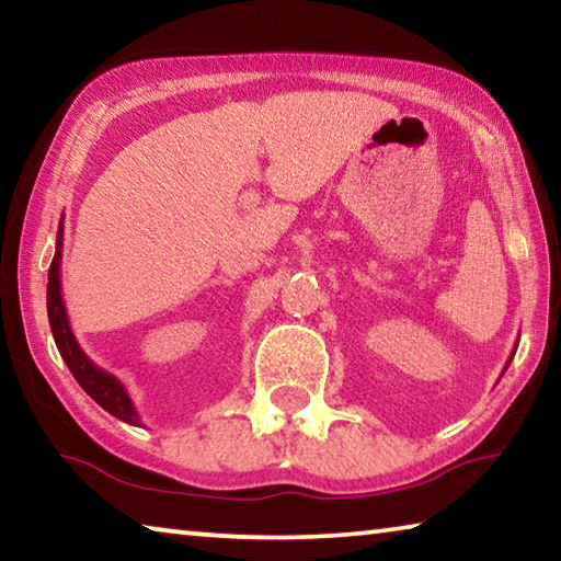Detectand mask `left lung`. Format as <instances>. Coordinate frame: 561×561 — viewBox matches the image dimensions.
Wrapping results in <instances>:
<instances>
[{"instance_id": "1", "label": "left lung", "mask_w": 561, "mask_h": 561, "mask_svg": "<svg viewBox=\"0 0 561 561\" xmlns=\"http://www.w3.org/2000/svg\"><path fill=\"white\" fill-rule=\"evenodd\" d=\"M515 351H517V346H515ZM515 351H512V356H515ZM512 356H510V360H512ZM510 360H507V366H510ZM507 366H505V371H507Z\"/></svg>"}]
</instances>
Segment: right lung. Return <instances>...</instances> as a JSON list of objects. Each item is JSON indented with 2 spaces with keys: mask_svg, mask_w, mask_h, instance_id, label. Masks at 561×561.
I'll return each mask as SVG.
<instances>
[{
  "mask_svg": "<svg viewBox=\"0 0 561 561\" xmlns=\"http://www.w3.org/2000/svg\"><path fill=\"white\" fill-rule=\"evenodd\" d=\"M61 244L64 217L59 222V232H56V254L49 267V284H46V311H49V327L56 341V348H59L61 358L66 360V366H69V371L73 374L76 381H79V386L103 408V411L116 415L123 423L140 425V413L136 411V405H133L126 386L121 383V378L103 371L101 366L93 364L87 356V351L79 346V341L73 336L61 297Z\"/></svg>",
  "mask_w": 561,
  "mask_h": 561,
  "instance_id": "right-lung-1",
  "label": "right lung"
}]
</instances>
